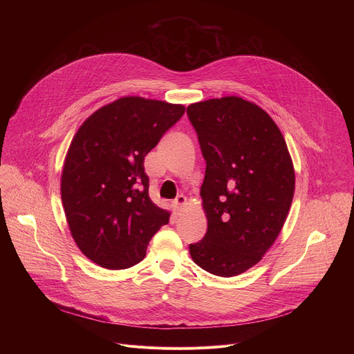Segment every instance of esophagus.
Returning <instances> with one entry per match:
<instances>
[{"instance_id": "1", "label": "esophagus", "mask_w": 354, "mask_h": 354, "mask_svg": "<svg viewBox=\"0 0 354 354\" xmlns=\"http://www.w3.org/2000/svg\"><path fill=\"white\" fill-rule=\"evenodd\" d=\"M186 203V197L183 194L176 196V198L172 201V206L175 209V212H180V209L183 207V205Z\"/></svg>"}]
</instances>
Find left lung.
Listing matches in <instances>:
<instances>
[{"label": "left lung", "instance_id": "8db88e82", "mask_svg": "<svg viewBox=\"0 0 354 354\" xmlns=\"http://www.w3.org/2000/svg\"><path fill=\"white\" fill-rule=\"evenodd\" d=\"M186 113L206 160L200 196L207 232L189 245L190 257L212 274L238 276L262 259L284 225L292 161L273 119L242 97L203 100Z\"/></svg>", "mask_w": 354, "mask_h": 354}]
</instances>
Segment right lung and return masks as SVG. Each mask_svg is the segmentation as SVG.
<instances>
[{"label": "right lung", "mask_w": 354, "mask_h": 354, "mask_svg": "<svg viewBox=\"0 0 354 354\" xmlns=\"http://www.w3.org/2000/svg\"><path fill=\"white\" fill-rule=\"evenodd\" d=\"M185 113L183 105L120 97L92 113L64 161L62 200L82 254L105 269L140 263L171 213L148 196L144 157Z\"/></svg>", "instance_id": "obj_1"}]
</instances>
